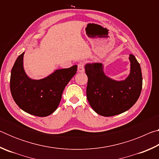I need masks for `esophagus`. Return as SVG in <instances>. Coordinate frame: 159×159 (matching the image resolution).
<instances>
[{"label":"esophagus","instance_id":"esophagus-1","mask_svg":"<svg viewBox=\"0 0 159 159\" xmlns=\"http://www.w3.org/2000/svg\"><path fill=\"white\" fill-rule=\"evenodd\" d=\"M85 65L84 63L83 62H80L79 64H78V71L80 72V73H83L85 71Z\"/></svg>","mask_w":159,"mask_h":159}]
</instances>
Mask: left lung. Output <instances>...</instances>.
<instances>
[{
    "instance_id": "left-lung-1",
    "label": "left lung",
    "mask_w": 159,
    "mask_h": 159,
    "mask_svg": "<svg viewBox=\"0 0 159 159\" xmlns=\"http://www.w3.org/2000/svg\"><path fill=\"white\" fill-rule=\"evenodd\" d=\"M130 71L123 80L107 76L102 63L85 66L88 76L87 99L93 109L103 116L121 114L130 109L140 95L142 88V71L138 60L130 54Z\"/></svg>"
}]
</instances>
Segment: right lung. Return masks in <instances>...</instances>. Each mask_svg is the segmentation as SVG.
Wrapping results in <instances>:
<instances>
[{"instance_id": "1", "label": "right lung", "mask_w": 159, "mask_h": 159, "mask_svg": "<svg viewBox=\"0 0 159 159\" xmlns=\"http://www.w3.org/2000/svg\"><path fill=\"white\" fill-rule=\"evenodd\" d=\"M25 52L19 56L10 76V91L15 103L25 112L36 116H48L55 111L61 95L77 71V65L57 69L40 80L30 79L23 66Z\"/></svg>"}]
</instances>
